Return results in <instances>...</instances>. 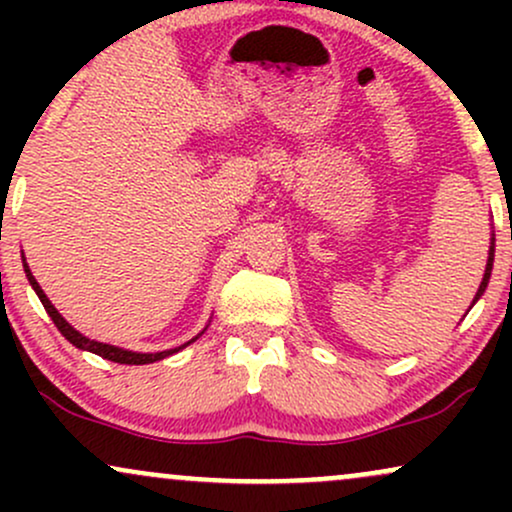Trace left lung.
Masks as SVG:
<instances>
[{
	"label": "left lung",
	"mask_w": 512,
	"mask_h": 512,
	"mask_svg": "<svg viewBox=\"0 0 512 512\" xmlns=\"http://www.w3.org/2000/svg\"><path fill=\"white\" fill-rule=\"evenodd\" d=\"M493 252H496V238H493V233H491V245H489V260H486V269H484V279H481V284H479V291H477V296H474V301H472V305H474V303H477L481 296H484L486 286H489V279H491V269H493ZM472 305H469V310H472Z\"/></svg>",
	"instance_id": "left-lung-1"
}]
</instances>
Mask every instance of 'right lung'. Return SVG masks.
Here are the masks:
<instances>
[{
	"label": "right lung",
	"instance_id": "right-lung-1",
	"mask_svg": "<svg viewBox=\"0 0 512 512\" xmlns=\"http://www.w3.org/2000/svg\"><path fill=\"white\" fill-rule=\"evenodd\" d=\"M23 272H26L28 284H31V286H33V291L38 293L40 303H43V308L48 310V315L52 317V322H55V325H57V330L62 332V337L67 339L69 344H74L76 349H81V351H91V354H98V356L108 358V361H113V363H125V366H144V363H156V361H163V358H166V356L178 354L180 349H185L187 344L195 342V339L199 337V334H204V330H207V327H204V330L199 332L195 339H190V342H185L182 346H175V349L156 351V354H142V351H129V349H120V346H113V344L96 342V339H88V337H84V334H81L79 330H74V327L69 325L67 320H64V317L60 315V310H57L55 305L50 303V298L45 296V291L40 289V284H38V281H35L33 272H31V269H28V264H26V257H23Z\"/></svg>",
	"mask_w": 512,
	"mask_h": 512
}]
</instances>
